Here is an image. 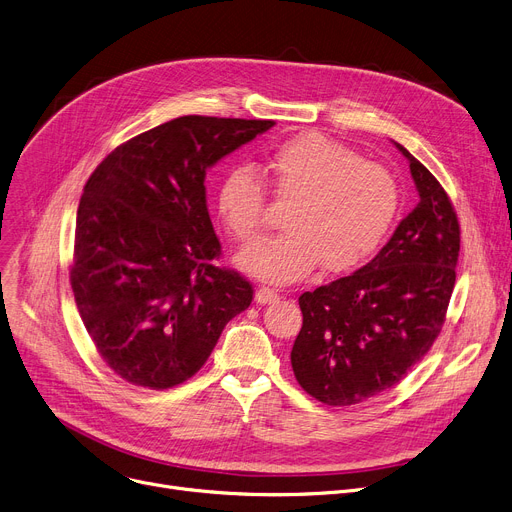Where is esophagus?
<instances>
[{
	"label": "esophagus",
	"mask_w": 512,
	"mask_h": 512,
	"mask_svg": "<svg viewBox=\"0 0 512 512\" xmlns=\"http://www.w3.org/2000/svg\"><path fill=\"white\" fill-rule=\"evenodd\" d=\"M254 299H256V304H262V306L264 304H273V302H277V299H279V293L275 289H270V287H260L256 291Z\"/></svg>",
	"instance_id": "obj_1"
}]
</instances>
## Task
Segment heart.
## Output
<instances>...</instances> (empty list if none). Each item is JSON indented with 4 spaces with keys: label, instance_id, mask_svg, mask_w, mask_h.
<instances>
[{
    "label": "heart",
    "instance_id": "heart-1",
    "mask_svg": "<svg viewBox=\"0 0 512 512\" xmlns=\"http://www.w3.org/2000/svg\"><path fill=\"white\" fill-rule=\"evenodd\" d=\"M264 173L275 196L291 202L283 221L287 233L237 254L242 270L264 281H297L320 260L330 273L357 266L382 244L399 213V186L390 171L318 134L270 150ZM266 204V188L250 167L223 173L217 210L231 235L256 239Z\"/></svg>",
    "mask_w": 512,
    "mask_h": 512
}]
</instances>
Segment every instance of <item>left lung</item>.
<instances>
[{
  "instance_id": "left-lung-1",
  "label": "left lung",
  "mask_w": 512,
  "mask_h": 512,
  "mask_svg": "<svg viewBox=\"0 0 512 512\" xmlns=\"http://www.w3.org/2000/svg\"><path fill=\"white\" fill-rule=\"evenodd\" d=\"M419 202L386 246L349 277L299 295L293 374L324 405H357L393 388L440 335L461 248L457 213L405 146Z\"/></svg>"
}]
</instances>
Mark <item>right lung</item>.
I'll return each mask as SVG.
<instances>
[{
	"label": "right lung",
	"instance_id": "right-lung-1",
	"mask_svg": "<svg viewBox=\"0 0 512 512\" xmlns=\"http://www.w3.org/2000/svg\"><path fill=\"white\" fill-rule=\"evenodd\" d=\"M275 126L184 115L119 144L88 177L70 283L103 362L130 384L192 378L254 289L219 268L206 169Z\"/></svg>",
	"mask_w": 512,
	"mask_h": 512
}]
</instances>
